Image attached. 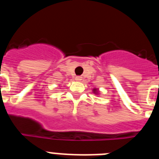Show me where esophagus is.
I'll use <instances>...</instances> for the list:
<instances>
[{"label":"esophagus","mask_w":159,"mask_h":159,"mask_svg":"<svg viewBox=\"0 0 159 159\" xmlns=\"http://www.w3.org/2000/svg\"><path fill=\"white\" fill-rule=\"evenodd\" d=\"M81 80H82V78H81L80 76L75 77V80H76V81H81Z\"/></svg>","instance_id":"esophagus-1"}]
</instances>
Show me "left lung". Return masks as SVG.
<instances>
[{
	"instance_id": "8db88e82",
	"label": "left lung",
	"mask_w": 159,
	"mask_h": 159,
	"mask_svg": "<svg viewBox=\"0 0 159 159\" xmlns=\"http://www.w3.org/2000/svg\"><path fill=\"white\" fill-rule=\"evenodd\" d=\"M93 92L95 94V95H98V94H99V91H98V89H96V88H94Z\"/></svg>"
}]
</instances>
